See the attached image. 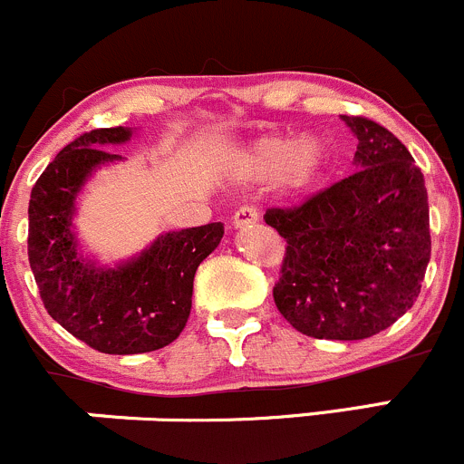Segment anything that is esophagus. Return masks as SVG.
I'll return each mask as SVG.
<instances>
[{
	"instance_id": "esophagus-1",
	"label": "esophagus",
	"mask_w": 464,
	"mask_h": 464,
	"mask_svg": "<svg viewBox=\"0 0 464 464\" xmlns=\"http://www.w3.org/2000/svg\"><path fill=\"white\" fill-rule=\"evenodd\" d=\"M259 221V212H256L255 208H250V205H243V208H238L237 212H234V227H252L255 223Z\"/></svg>"
}]
</instances>
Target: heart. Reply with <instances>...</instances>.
<instances>
[{
	"instance_id": "heart-1",
	"label": "heart",
	"mask_w": 464,
	"mask_h": 464,
	"mask_svg": "<svg viewBox=\"0 0 464 464\" xmlns=\"http://www.w3.org/2000/svg\"><path fill=\"white\" fill-rule=\"evenodd\" d=\"M329 164V149L318 135H273L256 137L237 158V171L247 180L277 178L288 194L311 189L323 178Z\"/></svg>"
}]
</instances>
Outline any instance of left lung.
Masks as SVG:
<instances>
[{
  "label": "left lung",
  "instance_id": "left-lung-1",
  "mask_svg": "<svg viewBox=\"0 0 464 464\" xmlns=\"http://www.w3.org/2000/svg\"><path fill=\"white\" fill-rule=\"evenodd\" d=\"M356 171L264 221L286 238L273 297L311 338L361 341L397 323L420 295L430 259L429 194L406 146L379 123L345 117Z\"/></svg>",
  "mask_w": 464,
  "mask_h": 464
}]
</instances>
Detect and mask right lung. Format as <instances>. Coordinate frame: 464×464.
<instances>
[{"label": "right lung", "instance_id": "add662e5", "mask_svg": "<svg viewBox=\"0 0 464 464\" xmlns=\"http://www.w3.org/2000/svg\"><path fill=\"white\" fill-rule=\"evenodd\" d=\"M132 135L123 126L81 135L44 169L29 200V264L44 309L103 354H144L176 341L189 320L196 270L223 238V223H208L160 234L114 266L82 255L78 196L99 169L121 162L110 146Z\"/></svg>", "mask_w": 464, "mask_h": 464}]
</instances>
